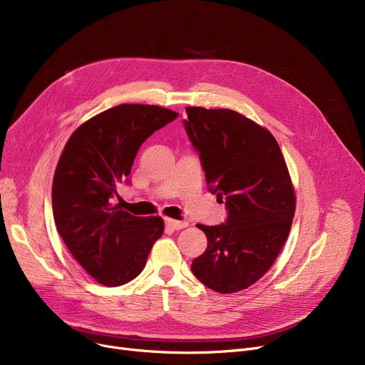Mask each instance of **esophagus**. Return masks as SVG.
<instances>
[{
    "mask_svg": "<svg viewBox=\"0 0 365 365\" xmlns=\"http://www.w3.org/2000/svg\"><path fill=\"white\" fill-rule=\"evenodd\" d=\"M165 226L170 229H175V231H179V229H183L187 226V222L185 220H175V219H165Z\"/></svg>",
    "mask_w": 365,
    "mask_h": 365,
    "instance_id": "obj_1",
    "label": "esophagus"
}]
</instances>
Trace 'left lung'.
<instances>
[{
	"label": "left lung",
	"instance_id": "8db88e82",
	"mask_svg": "<svg viewBox=\"0 0 365 365\" xmlns=\"http://www.w3.org/2000/svg\"><path fill=\"white\" fill-rule=\"evenodd\" d=\"M187 138L200 153L208 190L225 202L227 217L198 225L205 252L192 274L217 293H237L260 279L289 237L296 197L272 134L231 109L186 108Z\"/></svg>",
	"mask_w": 365,
	"mask_h": 365
}]
</instances>
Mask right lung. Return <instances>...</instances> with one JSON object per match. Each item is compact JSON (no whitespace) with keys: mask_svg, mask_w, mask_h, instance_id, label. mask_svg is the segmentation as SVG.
Returning a JSON list of instances; mask_svg holds the SVG:
<instances>
[{"mask_svg":"<svg viewBox=\"0 0 365 365\" xmlns=\"http://www.w3.org/2000/svg\"><path fill=\"white\" fill-rule=\"evenodd\" d=\"M178 115L155 105L113 106L76 128L57 163L51 189L57 232L86 272L106 287L136 278L164 232L161 217L133 216L110 200L142 143Z\"/></svg>","mask_w":365,"mask_h":365,"instance_id":"right-lung-1","label":"right lung"}]
</instances>
